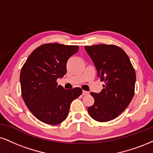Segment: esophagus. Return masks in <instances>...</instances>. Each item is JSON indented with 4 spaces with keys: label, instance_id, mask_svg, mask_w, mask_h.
<instances>
[{
    "label": "esophagus",
    "instance_id": "esophagus-1",
    "mask_svg": "<svg viewBox=\"0 0 153 153\" xmlns=\"http://www.w3.org/2000/svg\"><path fill=\"white\" fill-rule=\"evenodd\" d=\"M82 94H83V95H84V96L88 95V94H89V92L86 91H82Z\"/></svg>",
    "mask_w": 153,
    "mask_h": 153
}]
</instances>
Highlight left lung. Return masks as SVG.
<instances>
[{"mask_svg":"<svg viewBox=\"0 0 153 153\" xmlns=\"http://www.w3.org/2000/svg\"><path fill=\"white\" fill-rule=\"evenodd\" d=\"M84 48L97 67L98 77L104 82L99 94L91 93L94 103L88 112L97 121H109L119 116L133 99L135 69L128 56L116 45H95Z\"/></svg>","mask_w":153,"mask_h":153,"instance_id":"left-lung-1","label":"left lung"}]
</instances>
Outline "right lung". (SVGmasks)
Segmentation results:
<instances>
[{
    "instance_id": "obj_1",
    "label": "right lung",
    "mask_w": 153,
    "mask_h": 153,
    "mask_svg": "<svg viewBox=\"0 0 153 153\" xmlns=\"http://www.w3.org/2000/svg\"><path fill=\"white\" fill-rule=\"evenodd\" d=\"M79 50L77 45L48 43L30 54L20 75L21 94L34 116L45 123L57 125L68 116L71 101L81 88L65 89L56 82L67 73V62Z\"/></svg>"
}]
</instances>
